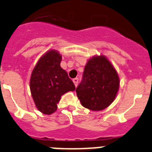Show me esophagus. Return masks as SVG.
<instances>
[{"label":"esophagus","mask_w":152,"mask_h":152,"mask_svg":"<svg viewBox=\"0 0 152 152\" xmlns=\"http://www.w3.org/2000/svg\"><path fill=\"white\" fill-rule=\"evenodd\" d=\"M78 80H79V79L77 78V77H75V78L73 79V82H74V84H75V85L76 87H77V84H78Z\"/></svg>","instance_id":"esophagus-1"}]
</instances>
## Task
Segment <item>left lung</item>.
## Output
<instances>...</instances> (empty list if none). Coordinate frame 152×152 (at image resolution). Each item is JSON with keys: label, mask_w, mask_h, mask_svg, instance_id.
Returning <instances> with one entry per match:
<instances>
[{"label": "left lung", "mask_w": 152, "mask_h": 152, "mask_svg": "<svg viewBox=\"0 0 152 152\" xmlns=\"http://www.w3.org/2000/svg\"><path fill=\"white\" fill-rule=\"evenodd\" d=\"M119 83L118 75L109 61L103 55L94 57L85 65L76 93L82 106L101 111L113 102Z\"/></svg>", "instance_id": "obj_1"}]
</instances>
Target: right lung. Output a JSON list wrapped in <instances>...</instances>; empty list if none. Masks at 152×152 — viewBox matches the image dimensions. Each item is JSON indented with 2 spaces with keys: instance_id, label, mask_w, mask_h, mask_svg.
Returning <instances> with one entry per match:
<instances>
[{
  "instance_id": "right-lung-1",
  "label": "right lung",
  "mask_w": 152,
  "mask_h": 152,
  "mask_svg": "<svg viewBox=\"0 0 152 152\" xmlns=\"http://www.w3.org/2000/svg\"><path fill=\"white\" fill-rule=\"evenodd\" d=\"M61 55L51 50L38 61L32 71L30 88L39 111L50 115L57 110L61 97L73 91L75 86L67 73L60 66Z\"/></svg>"
}]
</instances>
